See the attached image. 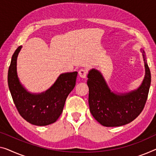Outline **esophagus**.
<instances>
[{"label": "esophagus", "mask_w": 156, "mask_h": 156, "mask_svg": "<svg viewBox=\"0 0 156 156\" xmlns=\"http://www.w3.org/2000/svg\"><path fill=\"white\" fill-rule=\"evenodd\" d=\"M78 73H79V76H80L81 78H85L87 75V70L85 69H81L79 71Z\"/></svg>", "instance_id": "1"}]
</instances>
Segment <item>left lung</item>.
<instances>
[{"label":"left lung","instance_id":"1","mask_svg":"<svg viewBox=\"0 0 156 156\" xmlns=\"http://www.w3.org/2000/svg\"><path fill=\"white\" fill-rule=\"evenodd\" d=\"M145 63V77L137 90L125 94H114L104 80L100 72L92 69L87 75L90 111L95 119L106 127H118L134 120L143 111L148 98L151 81V71Z\"/></svg>","mask_w":156,"mask_h":156}]
</instances>
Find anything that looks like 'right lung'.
I'll return each mask as SVG.
<instances>
[{
  "label": "right lung",
  "instance_id": "add662e5",
  "mask_svg": "<svg viewBox=\"0 0 156 156\" xmlns=\"http://www.w3.org/2000/svg\"><path fill=\"white\" fill-rule=\"evenodd\" d=\"M22 46L12 57L8 82L13 101L20 115L31 124L50 125L62 114L65 101L76 85L78 72L61 74L55 84L45 92L31 94L21 85L17 74V58Z\"/></svg>",
  "mask_w": 156,
  "mask_h": 156
}]
</instances>
